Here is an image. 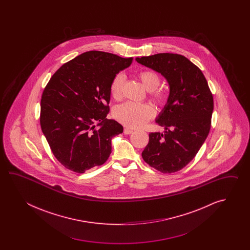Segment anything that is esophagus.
I'll use <instances>...</instances> for the list:
<instances>
[{
    "label": "esophagus",
    "instance_id": "1",
    "mask_svg": "<svg viewBox=\"0 0 250 250\" xmlns=\"http://www.w3.org/2000/svg\"><path fill=\"white\" fill-rule=\"evenodd\" d=\"M133 130L131 128H128V127H125V128H124V134H126V135L131 134Z\"/></svg>",
    "mask_w": 250,
    "mask_h": 250
}]
</instances>
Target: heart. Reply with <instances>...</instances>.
<instances>
[{"instance_id": "1", "label": "heart", "mask_w": 250, "mask_h": 250, "mask_svg": "<svg viewBox=\"0 0 250 250\" xmlns=\"http://www.w3.org/2000/svg\"><path fill=\"white\" fill-rule=\"evenodd\" d=\"M144 86L150 91V96L158 105H164L169 98V94L164 89H158L161 79L159 75L152 69H144L138 73ZM126 76L120 72L114 76L111 83V94L116 100L123 97V86ZM155 114L154 107L147 104H135L127 102L116 107L113 115L120 123L129 127H141L153 119Z\"/></svg>"}]
</instances>
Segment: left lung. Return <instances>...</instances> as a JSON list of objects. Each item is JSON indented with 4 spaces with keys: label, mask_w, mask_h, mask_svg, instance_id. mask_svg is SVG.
<instances>
[{
    "label": "left lung",
    "mask_w": 250,
    "mask_h": 250,
    "mask_svg": "<svg viewBox=\"0 0 250 250\" xmlns=\"http://www.w3.org/2000/svg\"><path fill=\"white\" fill-rule=\"evenodd\" d=\"M138 63L161 73L170 95L155 122L165 134L150 133L142 152L144 161L163 173H172L191 161L211 127L213 98L200 69L176 53H157L136 58Z\"/></svg>",
    "instance_id": "8db88e82"
}]
</instances>
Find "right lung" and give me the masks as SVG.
<instances>
[{"label": "right lung", "instance_id": "right-lung-1", "mask_svg": "<svg viewBox=\"0 0 250 250\" xmlns=\"http://www.w3.org/2000/svg\"><path fill=\"white\" fill-rule=\"evenodd\" d=\"M133 58L89 51L64 63L42 92L40 124L53 155L65 168L84 173L104 165L112 138L123 132L110 111L111 83ZM99 121L96 129L93 123Z\"/></svg>", "mask_w": 250, "mask_h": 250}]
</instances>
